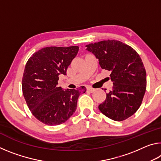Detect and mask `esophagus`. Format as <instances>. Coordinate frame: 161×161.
Returning <instances> with one entry per match:
<instances>
[{"label": "esophagus", "mask_w": 161, "mask_h": 161, "mask_svg": "<svg viewBox=\"0 0 161 161\" xmlns=\"http://www.w3.org/2000/svg\"><path fill=\"white\" fill-rule=\"evenodd\" d=\"M87 91L91 92V93H92V92H94L95 91V89H93V88H91V87H87Z\"/></svg>", "instance_id": "obj_1"}]
</instances>
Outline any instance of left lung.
I'll return each instance as SVG.
<instances>
[{"instance_id": "obj_1", "label": "left lung", "mask_w": 161, "mask_h": 161, "mask_svg": "<svg viewBox=\"0 0 161 161\" xmlns=\"http://www.w3.org/2000/svg\"><path fill=\"white\" fill-rule=\"evenodd\" d=\"M86 47L99 59L102 69L110 71L114 84L99 109L116 121L131 116L139 108L146 89V72L139 54L115 40L91 43Z\"/></svg>"}]
</instances>
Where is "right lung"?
<instances>
[{
	"label": "right lung",
	"mask_w": 161,
	"mask_h": 161,
	"mask_svg": "<svg viewBox=\"0 0 161 161\" xmlns=\"http://www.w3.org/2000/svg\"><path fill=\"white\" fill-rule=\"evenodd\" d=\"M78 51V46L47 47L27 62L22 80L23 94L31 113L43 124L64 123L75 112L80 95L86 92L84 86L65 90L58 86L59 75H66Z\"/></svg>",
	"instance_id": "add662e5"
}]
</instances>
